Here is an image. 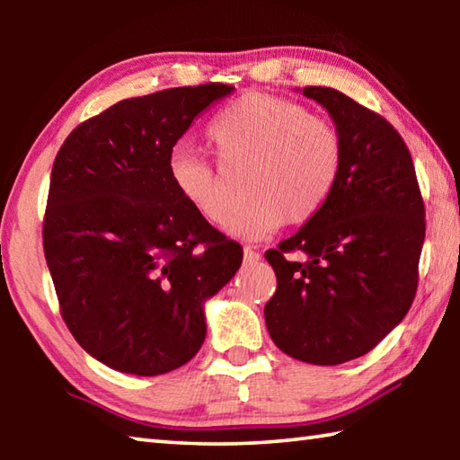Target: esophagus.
<instances>
[{"label": "esophagus", "instance_id": "34e87169", "mask_svg": "<svg viewBox=\"0 0 460 460\" xmlns=\"http://www.w3.org/2000/svg\"><path fill=\"white\" fill-rule=\"evenodd\" d=\"M261 260L260 252H255L253 247H243V261L245 263H258Z\"/></svg>", "mask_w": 460, "mask_h": 460}]
</instances>
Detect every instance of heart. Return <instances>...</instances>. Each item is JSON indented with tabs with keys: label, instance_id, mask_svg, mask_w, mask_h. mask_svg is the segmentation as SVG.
I'll list each match as a JSON object with an SVG mask.
<instances>
[{
	"label": "heart",
	"instance_id": "obj_1",
	"mask_svg": "<svg viewBox=\"0 0 460 460\" xmlns=\"http://www.w3.org/2000/svg\"><path fill=\"white\" fill-rule=\"evenodd\" d=\"M208 139L225 164L249 166L245 192L252 200L227 227L233 237L258 241L286 221H310L339 181L342 142L337 128L294 101L245 93L217 115ZM168 174L200 217L215 225L231 219L235 205L205 155L174 150Z\"/></svg>",
	"mask_w": 460,
	"mask_h": 460
}]
</instances>
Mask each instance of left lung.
<instances>
[{
	"mask_svg": "<svg viewBox=\"0 0 460 460\" xmlns=\"http://www.w3.org/2000/svg\"><path fill=\"white\" fill-rule=\"evenodd\" d=\"M302 93L332 118L342 166L318 215L266 252L278 288L263 314L286 355L339 365L369 353L408 314L426 213L414 162L392 123L337 89Z\"/></svg>",
	"mask_w": 460,
	"mask_h": 460,
	"instance_id": "8db88e82",
	"label": "left lung"
}]
</instances>
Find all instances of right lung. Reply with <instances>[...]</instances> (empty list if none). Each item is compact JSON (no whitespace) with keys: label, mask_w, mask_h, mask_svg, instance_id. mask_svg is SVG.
<instances>
[{"label":"right lung","mask_w":460,"mask_h":460,"mask_svg":"<svg viewBox=\"0 0 460 460\" xmlns=\"http://www.w3.org/2000/svg\"><path fill=\"white\" fill-rule=\"evenodd\" d=\"M231 93L207 83L123 99L60 146L44 255L68 331L107 367L150 377L189 363L207 337L205 300L241 266V245L168 174L194 118Z\"/></svg>","instance_id":"right-lung-1"}]
</instances>
